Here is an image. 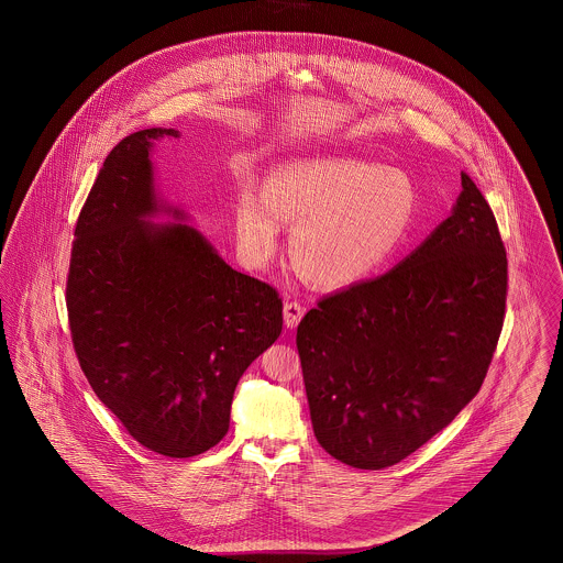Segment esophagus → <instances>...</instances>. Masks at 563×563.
<instances>
[{
	"instance_id": "obj_1",
	"label": "esophagus",
	"mask_w": 563,
	"mask_h": 563,
	"mask_svg": "<svg viewBox=\"0 0 563 563\" xmlns=\"http://www.w3.org/2000/svg\"><path fill=\"white\" fill-rule=\"evenodd\" d=\"M303 314H306V310H303L301 303H297V301H286V303H284V324H286L288 329L297 327V324L301 322V319H303Z\"/></svg>"
}]
</instances>
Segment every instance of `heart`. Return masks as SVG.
<instances>
[{"mask_svg": "<svg viewBox=\"0 0 563 563\" xmlns=\"http://www.w3.org/2000/svg\"><path fill=\"white\" fill-rule=\"evenodd\" d=\"M418 212L413 181L360 158H317L273 168L260 188L242 177L234 223L242 253L264 264L290 223L295 268L321 288H349L377 275L401 249Z\"/></svg>", "mask_w": 563, "mask_h": 563, "instance_id": "b5f03b06", "label": "heart"}]
</instances>
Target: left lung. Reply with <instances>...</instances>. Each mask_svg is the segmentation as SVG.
Instances as JSON below:
<instances>
[{"instance_id":"obj_1","label":"left lung","mask_w":563,"mask_h":563,"mask_svg":"<svg viewBox=\"0 0 563 563\" xmlns=\"http://www.w3.org/2000/svg\"><path fill=\"white\" fill-rule=\"evenodd\" d=\"M507 299L496 219L462 173L444 219L386 275L324 297L297 327L314 435L382 471L440 433L482 388Z\"/></svg>"}]
</instances>
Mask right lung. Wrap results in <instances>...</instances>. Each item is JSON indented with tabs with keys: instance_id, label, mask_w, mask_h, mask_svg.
I'll return each mask as SVG.
<instances>
[{
	"instance_id": "obj_1",
	"label": "right lung",
	"mask_w": 563,
	"mask_h": 563,
	"mask_svg": "<svg viewBox=\"0 0 563 563\" xmlns=\"http://www.w3.org/2000/svg\"><path fill=\"white\" fill-rule=\"evenodd\" d=\"M164 136L179 132H134L103 162L74 234L67 310L99 401L136 442L181 460L223 440L242 373L284 321L273 286L161 201L150 156ZM158 213L178 223L154 224Z\"/></svg>"
}]
</instances>
